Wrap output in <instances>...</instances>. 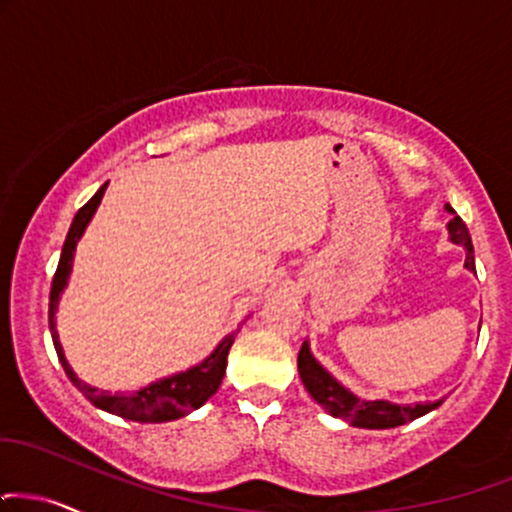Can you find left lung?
<instances>
[{
	"label": "left lung",
	"instance_id": "obj_1",
	"mask_svg": "<svg viewBox=\"0 0 512 512\" xmlns=\"http://www.w3.org/2000/svg\"><path fill=\"white\" fill-rule=\"evenodd\" d=\"M446 209L453 212V207L446 205ZM448 236H451L455 245H463L467 250L465 267L474 272V248L465 221L460 217H453L448 221ZM298 372L307 393H310L329 415L341 417V420H346L348 424L360 429L400 427V424L417 420V417L427 415V412H432L441 405V400L415 405H398L389 403V400H360L355 393H350L341 381H336L322 365H319L315 355L310 353V343L307 341L303 343V348H300L298 353Z\"/></svg>",
	"mask_w": 512,
	"mask_h": 512
}]
</instances>
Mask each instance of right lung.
I'll return each instance as SVG.
<instances>
[{"label":"right lung","mask_w":512,"mask_h":512,"mask_svg":"<svg viewBox=\"0 0 512 512\" xmlns=\"http://www.w3.org/2000/svg\"><path fill=\"white\" fill-rule=\"evenodd\" d=\"M104 190H107V183H104V186L78 209L76 217H73L71 229L66 233L64 248H61L59 267L52 279V291H49V331H52L54 348H57L59 362L61 367H64L66 377L73 381V386H76V389L83 393L92 405H95V408L112 412V415H119L123 420H133V422L178 420V417L188 415V412H193L200 408V405H205L207 400L217 393L221 379H224L226 374V357H229V350L233 346V341H236L238 329L231 331L226 338H221L219 346L214 348L205 360L197 362L195 367L186 369V372L171 374V377L152 381V384H147L140 391H133V393H119V391L109 393L85 384V381L78 379V374L73 372L69 360H66L64 355V348H61L54 315H57L61 293H64L66 283H69L71 267H73V252H76L80 236H83L85 229H88L90 219L95 217L97 207H100L102 202Z\"/></svg>","instance_id":"1"}]
</instances>
